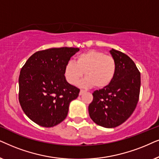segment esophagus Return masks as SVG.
I'll list each match as a JSON object with an SVG mask.
<instances>
[{"label": "esophagus", "mask_w": 159, "mask_h": 159, "mask_svg": "<svg viewBox=\"0 0 159 159\" xmlns=\"http://www.w3.org/2000/svg\"><path fill=\"white\" fill-rule=\"evenodd\" d=\"M84 92H85V91H84V90H81V91H80V92H79V95L83 94Z\"/></svg>", "instance_id": "1"}]
</instances>
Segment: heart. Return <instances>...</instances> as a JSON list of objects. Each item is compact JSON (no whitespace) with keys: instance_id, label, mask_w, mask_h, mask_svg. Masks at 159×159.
<instances>
[{"instance_id":"b5f03b06","label":"heart","mask_w":159,"mask_h":159,"mask_svg":"<svg viewBox=\"0 0 159 159\" xmlns=\"http://www.w3.org/2000/svg\"><path fill=\"white\" fill-rule=\"evenodd\" d=\"M116 71V63L113 57L92 49L77 56L75 62L69 61L65 67V76L70 84L76 85L84 73L86 78L80 86L104 88L113 81Z\"/></svg>"}]
</instances>
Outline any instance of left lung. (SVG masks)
Returning <instances> with one entry per match:
<instances>
[{
    "instance_id": "1",
    "label": "left lung",
    "mask_w": 159,
    "mask_h": 159,
    "mask_svg": "<svg viewBox=\"0 0 159 159\" xmlns=\"http://www.w3.org/2000/svg\"><path fill=\"white\" fill-rule=\"evenodd\" d=\"M116 63V71L111 84L93 93L89 105L90 118L97 125L115 128L130 117L138 102L140 73L127 55L113 48L110 51Z\"/></svg>"
}]
</instances>
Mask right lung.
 Segmentation results:
<instances>
[{
	"label": "right lung",
	"mask_w": 159,
	"mask_h": 159,
	"mask_svg": "<svg viewBox=\"0 0 159 159\" xmlns=\"http://www.w3.org/2000/svg\"><path fill=\"white\" fill-rule=\"evenodd\" d=\"M78 48H51L32 55L21 69L19 100L30 119L52 127L65 119L80 89L66 81L65 67Z\"/></svg>",
	"instance_id": "add662e5"
}]
</instances>
